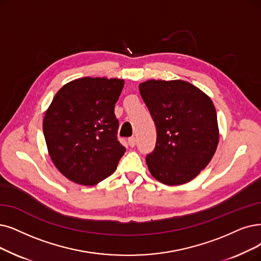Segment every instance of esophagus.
Segmentation results:
<instances>
[{
    "instance_id": "34e87169",
    "label": "esophagus",
    "mask_w": 261,
    "mask_h": 261,
    "mask_svg": "<svg viewBox=\"0 0 261 261\" xmlns=\"http://www.w3.org/2000/svg\"><path fill=\"white\" fill-rule=\"evenodd\" d=\"M128 145L130 148H134L135 145H136V139H135V137L128 138Z\"/></svg>"
}]
</instances>
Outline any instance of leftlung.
<instances>
[{
  "label": "left lung",
  "instance_id": "8db88e82",
  "mask_svg": "<svg viewBox=\"0 0 261 261\" xmlns=\"http://www.w3.org/2000/svg\"><path fill=\"white\" fill-rule=\"evenodd\" d=\"M139 91L158 134L145 159L151 174L167 185L190 182L210 163L220 139L212 99L183 80L151 79Z\"/></svg>",
  "mask_w": 261,
  "mask_h": 261
}]
</instances>
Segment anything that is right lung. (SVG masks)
I'll return each instance as SVG.
<instances>
[{"label":"right lung","instance_id":"obj_1","mask_svg":"<svg viewBox=\"0 0 261 261\" xmlns=\"http://www.w3.org/2000/svg\"><path fill=\"white\" fill-rule=\"evenodd\" d=\"M124 87L119 78L83 77L62 87L43 123L51 161L80 185H96L117 169L126 151L118 141L114 105Z\"/></svg>","mask_w":261,"mask_h":261}]
</instances>
